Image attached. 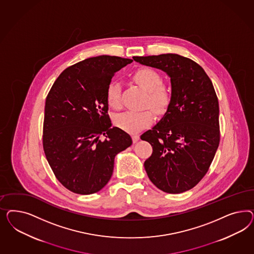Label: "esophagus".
I'll use <instances>...</instances> for the list:
<instances>
[{
  "mask_svg": "<svg viewBox=\"0 0 254 254\" xmlns=\"http://www.w3.org/2000/svg\"><path fill=\"white\" fill-rule=\"evenodd\" d=\"M138 139H139V136H138V135H137V134L132 135V140H133V142H134V143H136V142L138 141Z\"/></svg>",
  "mask_w": 254,
  "mask_h": 254,
  "instance_id": "esophagus-1",
  "label": "esophagus"
}]
</instances>
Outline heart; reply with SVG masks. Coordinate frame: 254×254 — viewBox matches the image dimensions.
<instances>
[{"label":"heart","instance_id":"heart-1","mask_svg":"<svg viewBox=\"0 0 254 254\" xmlns=\"http://www.w3.org/2000/svg\"><path fill=\"white\" fill-rule=\"evenodd\" d=\"M133 79L148 92L146 103L157 113H164L169 107L171 95L169 88L161 85V77L157 71L150 68H141L135 71ZM121 85L116 81L107 87L106 99L110 107L119 109L121 106ZM154 113L150 110L141 112H125L115 117L114 123L117 127L127 132H137L154 121Z\"/></svg>","mask_w":254,"mask_h":254}]
</instances>
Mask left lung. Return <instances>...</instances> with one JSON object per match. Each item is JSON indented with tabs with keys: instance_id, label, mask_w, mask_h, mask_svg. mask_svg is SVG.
<instances>
[{
	"instance_id": "1",
	"label": "left lung",
	"mask_w": 254,
	"mask_h": 254,
	"mask_svg": "<svg viewBox=\"0 0 254 254\" xmlns=\"http://www.w3.org/2000/svg\"><path fill=\"white\" fill-rule=\"evenodd\" d=\"M170 78L171 99L160 121L140 138L153 147L144 162L151 182L169 193L192 189L205 176L220 142L219 102L196 62L178 54L133 57Z\"/></svg>"
}]
</instances>
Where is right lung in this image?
I'll return each instance as SVG.
<instances>
[{
    "label": "right lung",
    "instance_id": "1",
    "mask_svg": "<svg viewBox=\"0 0 254 254\" xmlns=\"http://www.w3.org/2000/svg\"><path fill=\"white\" fill-rule=\"evenodd\" d=\"M132 62L107 55L86 59L64 69L46 97L44 151L71 192H99L112 177L116 154L132 144L127 132L112 127L106 99L115 73Z\"/></svg>",
    "mask_w": 254,
    "mask_h": 254
}]
</instances>
